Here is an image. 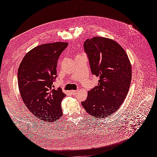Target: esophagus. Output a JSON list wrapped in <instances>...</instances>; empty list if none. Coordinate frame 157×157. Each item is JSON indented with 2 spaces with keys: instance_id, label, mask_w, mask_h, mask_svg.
Segmentation results:
<instances>
[{
  "instance_id": "1",
  "label": "esophagus",
  "mask_w": 157,
  "mask_h": 157,
  "mask_svg": "<svg viewBox=\"0 0 157 157\" xmlns=\"http://www.w3.org/2000/svg\"><path fill=\"white\" fill-rule=\"evenodd\" d=\"M77 92H78V90H71V92L72 94H75L77 93Z\"/></svg>"
}]
</instances>
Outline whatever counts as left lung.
<instances>
[{"label":"left lung","instance_id":"1","mask_svg":"<svg viewBox=\"0 0 157 157\" xmlns=\"http://www.w3.org/2000/svg\"><path fill=\"white\" fill-rule=\"evenodd\" d=\"M92 74L98 85L82 102L86 111L96 118H105L119 109L129 90L132 67L125 50L115 40L94 36L84 43Z\"/></svg>","mask_w":157,"mask_h":157}]
</instances>
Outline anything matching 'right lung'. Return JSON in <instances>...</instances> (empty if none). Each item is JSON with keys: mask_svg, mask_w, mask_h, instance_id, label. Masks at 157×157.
<instances>
[{"mask_svg": "<svg viewBox=\"0 0 157 157\" xmlns=\"http://www.w3.org/2000/svg\"><path fill=\"white\" fill-rule=\"evenodd\" d=\"M67 42H56L38 46L28 52L18 68L20 95L27 109L40 120L53 122L63 115L61 102L65 94L54 89L57 64Z\"/></svg>", "mask_w": 157, "mask_h": 157, "instance_id": "obj_1", "label": "right lung"}]
</instances>
